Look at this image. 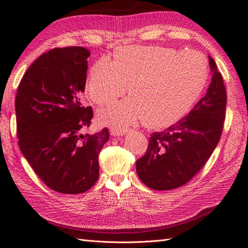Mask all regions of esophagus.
I'll list each match as a JSON object with an SVG mask.
<instances>
[{
    "label": "esophagus",
    "instance_id": "obj_1",
    "mask_svg": "<svg viewBox=\"0 0 248 248\" xmlns=\"http://www.w3.org/2000/svg\"><path fill=\"white\" fill-rule=\"evenodd\" d=\"M127 133V129L126 128H118V127H114V128H111L110 129V134L112 136H123Z\"/></svg>",
    "mask_w": 248,
    "mask_h": 248
}]
</instances>
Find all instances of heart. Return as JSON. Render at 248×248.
Segmentation results:
<instances>
[{
	"mask_svg": "<svg viewBox=\"0 0 248 248\" xmlns=\"http://www.w3.org/2000/svg\"><path fill=\"white\" fill-rule=\"evenodd\" d=\"M113 58L99 59L87 83L90 98L98 106L112 105L128 87L130 98L100 113L111 125L125 126L142 119L149 128L170 126L198 99L209 76L205 59L194 50L122 46Z\"/></svg>",
	"mask_w": 248,
	"mask_h": 248,
	"instance_id": "obj_1",
	"label": "heart"
}]
</instances>
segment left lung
Instances as JSON below:
<instances>
[{
    "label": "left lung",
    "mask_w": 248,
    "mask_h": 248,
    "mask_svg": "<svg viewBox=\"0 0 248 248\" xmlns=\"http://www.w3.org/2000/svg\"><path fill=\"white\" fill-rule=\"evenodd\" d=\"M212 80L206 94L190 112L149 138L145 154L136 163L149 188L169 190L187 183L211 157L223 133L227 93L223 76L209 58Z\"/></svg>",
    "instance_id": "1"
}]
</instances>
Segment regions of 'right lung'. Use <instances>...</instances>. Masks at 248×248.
<instances>
[{
  "label": "right lung",
  "mask_w": 248,
  "mask_h": 248,
  "mask_svg": "<svg viewBox=\"0 0 248 248\" xmlns=\"http://www.w3.org/2000/svg\"><path fill=\"white\" fill-rule=\"evenodd\" d=\"M90 51L54 48L36 59L19 83L15 108L19 148L39 179L62 194H82L99 175L109 129L82 134L92 107L82 105Z\"/></svg>",
  "instance_id": "1"
}]
</instances>
